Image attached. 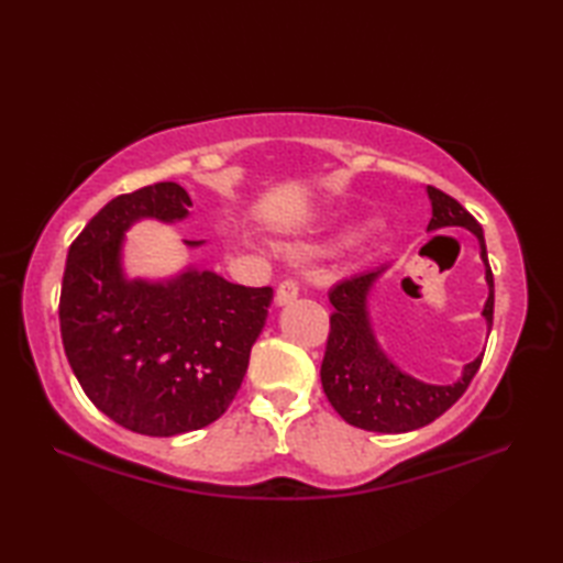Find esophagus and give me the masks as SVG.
I'll use <instances>...</instances> for the list:
<instances>
[{"mask_svg":"<svg viewBox=\"0 0 563 563\" xmlns=\"http://www.w3.org/2000/svg\"><path fill=\"white\" fill-rule=\"evenodd\" d=\"M300 295V285H297L295 280H290V278H285L280 285H278V290H275V305H290L295 297Z\"/></svg>","mask_w":563,"mask_h":563,"instance_id":"obj_1","label":"esophagus"}]
</instances>
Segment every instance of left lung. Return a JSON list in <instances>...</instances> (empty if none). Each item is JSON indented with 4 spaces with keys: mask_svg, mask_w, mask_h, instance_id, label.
Wrapping results in <instances>:
<instances>
[{
    "mask_svg": "<svg viewBox=\"0 0 563 563\" xmlns=\"http://www.w3.org/2000/svg\"><path fill=\"white\" fill-rule=\"evenodd\" d=\"M428 196L433 206L428 230L464 227L479 239L488 283L484 317L488 327H494V273L488 266L482 224L440 188L428 186ZM379 273L382 268L353 275L329 290L333 314L329 319L331 329L324 361H321V387L345 423L373 430V433H409V430L433 423L462 397L474 375L479 373L484 353L464 367L462 377L454 385H426V382L404 375L382 353L373 336V327H369L367 292Z\"/></svg>",
    "mask_w": 563,
    "mask_h": 563,
    "instance_id": "obj_1",
    "label": "left lung"
}]
</instances>
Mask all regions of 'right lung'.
I'll list each match as a JSON object with an SVG mask.
<instances>
[{
    "instance_id": "1",
    "label": "right lung",
    "mask_w": 563,
    "mask_h": 563,
    "mask_svg": "<svg viewBox=\"0 0 563 563\" xmlns=\"http://www.w3.org/2000/svg\"><path fill=\"white\" fill-rule=\"evenodd\" d=\"M190 206L174 181L123 194L67 251L57 312L71 373L99 411L142 435H181L218 421L242 387L273 300L271 288H244L210 271L169 283L123 278L128 227L140 218L184 220Z\"/></svg>"
}]
</instances>
